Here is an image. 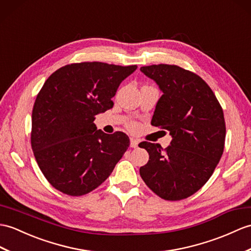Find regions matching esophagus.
I'll return each mask as SVG.
<instances>
[{
  "mask_svg": "<svg viewBox=\"0 0 251 251\" xmlns=\"http://www.w3.org/2000/svg\"><path fill=\"white\" fill-rule=\"evenodd\" d=\"M138 144H139V140H137L135 138H130V148L136 149V148H138Z\"/></svg>",
  "mask_w": 251,
  "mask_h": 251,
  "instance_id": "34e87169",
  "label": "esophagus"
}]
</instances>
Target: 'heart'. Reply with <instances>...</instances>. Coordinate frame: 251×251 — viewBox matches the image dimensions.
I'll use <instances>...</instances> for the list:
<instances>
[{
    "instance_id": "b5f03b06",
    "label": "heart",
    "mask_w": 251,
    "mask_h": 251,
    "mask_svg": "<svg viewBox=\"0 0 251 251\" xmlns=\"http://www.w3.org/2000/svg\"><path fill=\"white\" fill-rule=\"evenodd\" d=\"M129 127H130V128H131V129H135V128H136V127H137V125H136V124H135V123H131V124H130V125H129Z\"/></svg>"
}]
</instances>
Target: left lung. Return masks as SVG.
I'll return each instance as SVG.
<instances>
[{"label": "left lung", "mask_w": 251, "mask_h": 251, "mask_svg": "<svg viewBox=\"0 0 251 251\" xmlns=\"http://www.w3.org/2000/svg\"><path fill=\"white\" fill-rule=\"evenodd\" d=\"M140 71L164 93L151 124L172 136L165 150L148 141L139 144L150 155L140 176L161 199H186L207 182L223 156V108L211 87L195 73L168 64L143 66Z\"/></svg>", "instance_id": "8db88e82"}]
</instances>
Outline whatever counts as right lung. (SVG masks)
<instances>
[{"instance_id":"1","label":"right lung","mask_w":251,"mask_h":251,"mask_svg":"<svg viewBox=\"0 0 251 251\" xmlns=\"http://www.w3.org/2000/svg\"><path fill=\"white\" fill-rule=\"evenodd\" d=\"M137 65L73 63L46 80L32 111L31 145L47 180L63 194L79 197L97 188L129 147L126 133L108 135L94 124L113 107L112 97Z\"/></svg>"}]
</instances>
